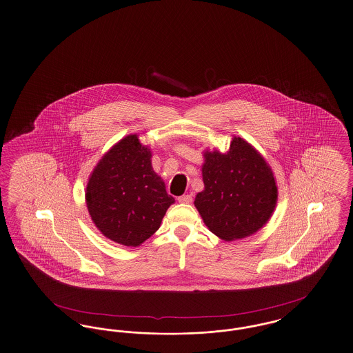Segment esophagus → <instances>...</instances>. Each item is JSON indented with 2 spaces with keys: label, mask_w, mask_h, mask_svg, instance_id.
Returning a JSON list of instances; mask_svg holds the SVG:
<instances>
[{
  "label": "esophagus",
  "mask_w": 353,
  "mask_h": 353,
  "mask_svg": "<svg viewBox=\"0 0 353 353\" xmlns=\"http://www.w3.org/2000/svg\"><path fill=\"white\" fill-rule=\"evenodd\" d=\"M179 202L180 203H192L193 197H192V194H183L181 197H179Z\"/></svg>",
  "instance_id": "esophagus-1"
}]
</instances>
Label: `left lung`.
<instances>
[{
    "mask_svg": "<svg viewBox=\"0 0 353 353\" xmlns=\"http://www.w3.org/2000/svg\"><path fill=\"white\" fill-rule=\"evenodd\" d=\"M205 190L194 205L205 225L221 239H241L268 222L277 202V186L264 157L241 138L227 154L205 152Z\"/></svg>",
    "mask_w": 353,
    "mask_h": 353,
    "instance_id": "obj_1",
    "label": "left lung"
}]
</instances>
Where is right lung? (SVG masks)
Segmentation results:
<instances>
[{"mask_svg": "<svg viewBox=\"0 0 353 353\" xmlns=\"http://www.w3.org/2000/svg\"><path fill=\"white\" fill-rule=\"evenodd\" d=\"M85 197L99 231L127 247H137L154 235L174 202L152 170L151 151L137 135L118 141L99 160Z\"/></svg>", "mask_w": 353, "mask_h": 353, "instance_id": "1", "label": "right lung"}]
</instances>
